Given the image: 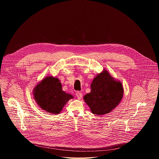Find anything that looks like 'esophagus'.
I'll use <instances>...</instances> for the list:
<instances>
[{"label": "esophagus", "instance_id": "1", "mask_svg": "<svg viewBox=\"0 0 159 159\" xmlns=\"http://www.w3.org/2000/svg\"><path fill=\"white\" fill-rule=\"evenodd\" d=\"M76 97L78 99H81L82 98V93L80 92H77L76 93Z\"/></svg>", "mask_w": 159, "mask_h": 159}]
</instances>
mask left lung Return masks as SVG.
<instances>
[{"label":"left lung","instance_id":"obj_1","mask_svg":"<svg viewBox=\"0 0 159 159\" xmlns=\"http://www.w3.org/2000/svg\"><path fill=\"white\" fill-rule=\"evenodd\" d=\"M90 93L83 99L91 112L98 116L110 113L122 99L124 89L120 81L115 79L106 69L94 77Z\"/></svg>","mask_w":159,"mask_h":159}]
</instances>
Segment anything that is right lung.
<instances>
[{
  "instance_id": "right-lung-1",
  "label": "right lung",
  "mask_w": 159,
  "mask_h": 159,
  "mask_svg": "<svg viewBox=\"0 0 159 159\" xmlns=\"http://www.w3.org/2000/svg\"><path fill=\"white\" fill-rule=\"evenodd\" d=\"M33 96L37 104L46 113L58 114L72 95L62 91V84L58 77L47 76L33 89Z\"/></svg>"
}]
</instances>
